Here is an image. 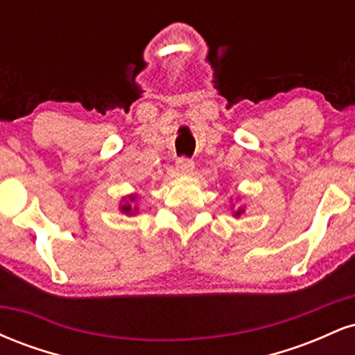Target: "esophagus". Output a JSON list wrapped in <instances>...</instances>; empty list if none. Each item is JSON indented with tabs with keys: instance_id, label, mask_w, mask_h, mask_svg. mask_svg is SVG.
<instances>
[{
	"instance_id": "1",
	"label": "esophagus",
	"mask_w": 355,
	"mask_h": 355,
	"mask_svg": "<svg viewBox=\"0 0 355 355\" xmlns=\"http://www.w3.org/2000/svg\"><path fill=\"white\" fill-rule=\"evenodd\" d=\"M193 170V160L187 157H180L177 160V173L180 175H189Z\"/></svg>"
}]
</instances>
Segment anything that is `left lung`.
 I'll use <instances>...</instances> for the list:
<instances>
[{"mask_svg": "<svg viewBox=\"0 0 355 355\" xmlns=\"http://www.w3.org/2000/svg\"><path fill=\"white\" fill-rule=\"evenodd\" d=\"M240 214H242V210H239V211H237V214H235V215H237V217H239V215H240Z\"/></svg>", "mask_w": 355, "mask_h": 355, "instance_id": "obj_1", "label": "left lung"}]
</instances>
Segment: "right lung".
<instances>
[{"instance_id": "1", "label": "right lung", "mask_w": 355, "mask_h": 355, "mask_svg": "<svg viewBox=\"0 0 355 355\" xmlns=\"http://www.w3.org/2000/svg\"><path fill=\"white\" fill-rule=\"evenodd\" d=\"M130 202H135V197H130ZM121 210H123L125 214H130V215L133 214V207L130 205V203H125V205L121 207ZM135 211H137V210H135Z\"/></svg>"}]
</instances>
